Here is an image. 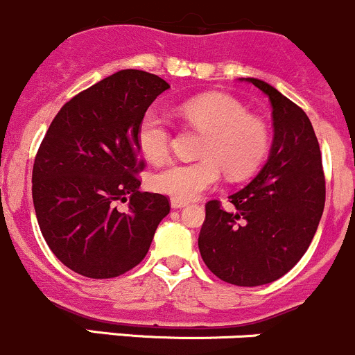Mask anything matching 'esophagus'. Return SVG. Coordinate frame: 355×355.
I'll use <instances>...</instances> for the list:
<instances>
[{"label": "esophagus", "mask_w": 355, "mask_h": 355, "mask_svg": "<svg viewBox=\"0 0 355 355\" xmlns=\"http://www.w3.org/2000/svg\"><path fill=\"white\" fill-rule=\"evenodd\" d=\"M171 207L173 209H182V207H186V202H179V200H171Z\"/></svg>", "instance_id": "1"}]
</instances>
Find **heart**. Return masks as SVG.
I'll return each instance as SVG.
<instances>
[{
	"instance_id": "1",
	"label": "heart",
	"mask_w": 355,
	"mask_h": 355,
	"mask_svg": "<svg viewBox=\"0 0 355 355\" xmlns=\"http://www.w3.org/2000/svg\"><path fill=\"white\" fill-rule=\"evenodd\" d=\"M182 117L200 131L207 132L200 162H173L152 176L157 191L179 202H189L214 188L220 169L230 179L250 176L262 164L269 148V132L236 100L224 94H203L184 101L179 108ZM136 143L150 162H162L169 153L171 131L166 117L148 110L136 131Z\"/></svg>"
}]
</instances>
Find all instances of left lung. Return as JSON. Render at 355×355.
I'll return each mask as SVG.
<instances>
[{
  "label": "left lung",
  "mask_w": 355,
  "mask_h": 355,
  "mask_svg": "<svg viewBox=\"0 0 355 355\" xmlns=\"http://www.w3.org/2000/svg\"><path fill=\"white\" fill-rule=\"evenodd\" d=\"M240 80L269 98L275 138L257 176L230 196V210L207 203L198 248L217 278L259 286L282 278L307 252L324 209V174L305 112L266 80Z\"/></svg>",
  "instance_id": "1"
}]
</instances>
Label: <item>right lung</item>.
<instances>
[{
    "instance_id": "right-lung-1",
    "label": "right lung",
    "mask_w": 355,
    "mask_h": 355,
    "mask_svg": "<svg viewBox=\"0 0 355 355\" xmlns=\"http://www.w3.org/2000/svg\"><path fill=\"white\" fill-rule=\"evenodd\" d=\"M169 87L155 73L119 70L67 101L48 128L34 160V209L48 247L77 275L128 272L169 214L167 196L139 191L136 178L145 167L138 124Z\"/></svg>"
}]
</instances>
